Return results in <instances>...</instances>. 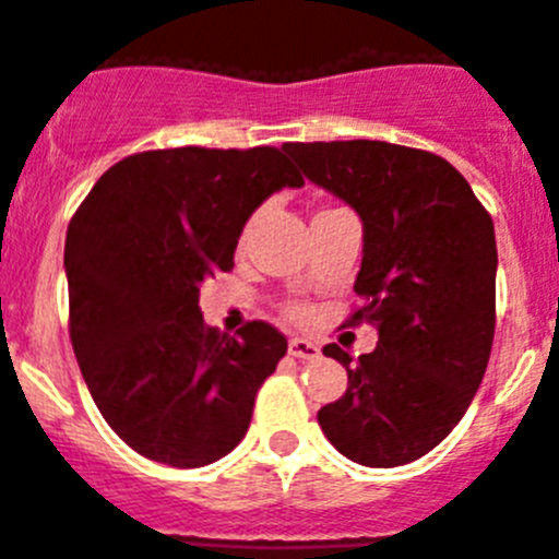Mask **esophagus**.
<instances>
[{
  "mask_svg": "<svg viewBox=\"0 0 559 559\" xmlns=\"http://www.w3.org/2000/svg\"><path fill=\"white\" fill-rule=\"evenodd\" d=\"M289 355L292 357H300V360H317L319 355H322V349H319L313 341H306V338H292L289 341Z\"/></svg>",
  "mask_w": 559,
  "mask_h": 559,
  "instance_id": "1",
  "label": "esophagus"
}]
</instances>
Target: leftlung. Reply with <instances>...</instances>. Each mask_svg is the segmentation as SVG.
I'll return each mask as SVG.
<instances>
[{"instance_id": "obj_1", "label": "left lung", "mask_w": 559, "mask_h": 559, "mask_svg": "<svg viewBox=\"0 0 559 559\" xmlns=\"http://www.w3.org/2000/svg\"><path fill=\"white\" fill-rule=\"evenodd\" d=\"M302 175L362 221L355 292L377 349L346 368V393L317 412L362 467H401L440 445L475 399L495 341L497 240L489 213L445 158L388 142L284 144Z\"/></svg>"}]
</instances>
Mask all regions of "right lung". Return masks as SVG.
<instances>
[{"label":"right lung","instance_id":"obj_1","mask_svg":"<svg viewBox=\"0 0 559 559\" xmlns=\"http://www.w3.org/2000/svg\"><path fill=\"white\" fill-rule=\"evenodd\" d=\"M302 177L275 147L130 155L68 226L70 341L106 424L135 453L191 469L235 451L286 355L267 322L207 328L199 286L235 267L248 218Z\"/></svg>","mask_w":559,"mask_h":559}]
</instances>
